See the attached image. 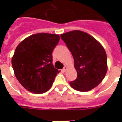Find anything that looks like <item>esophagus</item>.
<instances>
[{"label":"esophagus","instance_id":"esophagus-1","mask_svg":"<svg viewBox=\"0 0 122 122\" xmlns=\"http://www.w3.org/2000/svg\"><path fill=\"white\" fill-rule=\"evenodd\" d=\"M66 69H67L66 66H64V68H63V71H66Z\"/></svg>","mask_w":122,"mask_h":122}]
</instances>
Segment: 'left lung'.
I'll list each match as a JSON object with an SVG mask.
<instances>
[{
	"mask_svg": "<svg viewBox=\"0 0 122 122\" xmlns=\"http://www.w3.org/2000/svg\"><path fill=\"white\" fill-rule=\"evenodd\" d=\"M74 59L77 77L70 82L76 91H91L104 79L107 72V56L101 44L88 33L79 30L61 35Z\"/></svg>",
	"mask_w": 122,
	"mask_h": 122,
	"instance_id": "obj_1",
	"label": "left lung"
}]
</instances>
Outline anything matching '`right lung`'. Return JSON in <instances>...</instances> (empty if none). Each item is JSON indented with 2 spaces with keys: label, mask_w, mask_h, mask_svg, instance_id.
Masks as SVG:
<instances>
[{
  "label": "right lung",
  "mask_w": 122,
  "mask_h": 122,
  "mask_svg": "<svg viewBox=\"0 0 122 122\" xmlns=\"http://www.w3.org/2000/svg\"><path fill=\"white\" fill-rule=\"evenodd\" d=\"M59 41L56 34H34L16 47L12 65L16 78L27 91L42 94L51 87L59 72L52 65V51Z\"/></svg>",
  "instance_id": "add662e5"
}]
</instances>
